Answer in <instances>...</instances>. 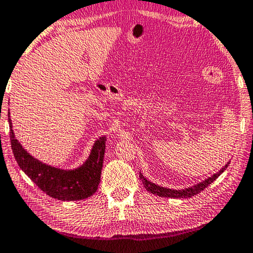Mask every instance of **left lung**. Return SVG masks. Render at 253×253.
<instances>
[{
  "instance_id": "1",
  "label": "left lung",
  "mask_w": 253,
  "mask_h": 253,
  "mask_svg": "<svg viewBox=\"0 0 253 253\" xmlns=\"http://www.w3.org/2000/svg\"><path fill=\"white\" fill-rule=\"evenodd\" d=\"M228 164L230 162L226 163L225 167H223L222 169H220L217 173H215L211 175L206 180H204V181L199 182L197 184H195V186L189 187V188H184V189H180V190H175V189H169V188H164V187H160L158 184H155L153 182L148 181L146 178H144V175L142 173H139V178H141L142 182L144 184V187H145V189L147 191L152 192V194L154 195H158L160 197H170V198H190L192 196L199 194L200 191H203L205 188H207L208 186L211 182H214L216 179H217L220 174L223 173L224 171L226 170V168L228 167Z\"/></svg>"
}]
</instances>
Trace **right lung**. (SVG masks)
I'll list each match as a JSON object with an SVG mask.
<instances>
[{"instance_id":"1","label":"right lung","mask_w":253,"mask_h":253,"mask_svg":"<svg viewBox=\"0 0 253 253\" xmlns=\"http://www.w3.org/2000/svg\"><path fill=\"white\" fill-rule=\"evenodd\" d=\"M9 125L12 152L20 169L46 195L63 202H71L85 199L98 190L106 150V136L95 141L89 158L81 167L73 170H64L40 162L28 153L15 138L10 112Z\"/></svg>"}]
</instances>
